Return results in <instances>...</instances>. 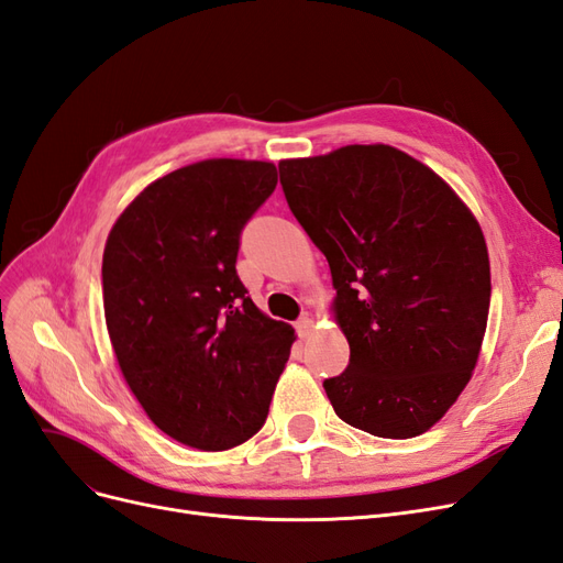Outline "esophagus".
I'll return each mask as SVG.
<instances>
[{"mask_svg": "<svg viewBox=\"0 0 563 563\" xmlns=\"http://www.w3.org/2000/svg\"><path fill=\"white\" fill-rule=\"evenodd\" d=\"M314 321H317L314 312H302V317H300L298 323H296L298 335H300V338H310L312 331H314Z\"/></svg>", "mask_w": 563, "mask_h": 563, "instance_id": "1", "label": "esophagus"}]
</instances>
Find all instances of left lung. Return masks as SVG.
<instances>
[{
	"label": "left lung",
	"instance_id": "obj_1",
	"mask_svg": "<svg viewBox=\"0 0 563 563\" xmlns=\"http://www.w3.org/2000/svg\"><path fill=\"white\" fill-rule=\"evenodd\" d=\"M288 207L327 255L350 366L323 380L340 420L411 439L446 416L479 360L490 263L482 225L430 166L391 145L282 159Z\"/></svg>",
	"mask_w": 563,
	"mask_h": 563
}]
</instances>
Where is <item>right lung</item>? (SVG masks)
Wrapping results in <instances>:
<instances>
[{
  "instance_id": "right-lung-1",
  "label": "right lung",
  "mask_w": 563,
  "mask_h": 563,
  "mask_svg": "<svg viewBox=\"0 0 563 563\" xmlns=\"http://www.w3.org/2000/svg\"><path fill=\"white\" fill-rule=\"evenodd\" d=\"M277 166L203 159L150 183L114 220L103 308L122 376L180 444L228 451L263 428L294 329L255 308L236 277L246 220Z\"/></svg>"
}]
</instances>
